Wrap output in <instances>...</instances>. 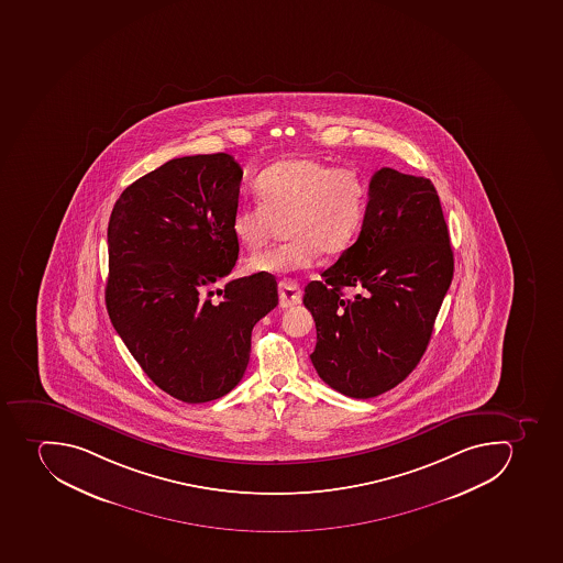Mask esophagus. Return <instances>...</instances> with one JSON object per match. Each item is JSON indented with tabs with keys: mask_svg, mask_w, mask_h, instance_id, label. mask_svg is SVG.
Segmentation results:
<instances>
[{
	"mask_svg": "<svg viewBox=\"0 0 563 563\" xmlns=\"http://www.w3.org/2000/svg\"><path fill=\"white\" fill-rule=\"evenodd\" d=\"M302 292L298 284L294 282H282L279 284V307L288 308L301 302Z\"/></svg>",
	"mask_w": 563,
	"mask_h": 563,
	"instance_id": "34e87169",
	"label": "esophagus"
}]
</instances>
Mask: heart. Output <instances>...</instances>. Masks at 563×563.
<instances>
[{
  "instance_id": "1",
  "label": "heart",
  "mask_w": 563,
  "mask_h": 563,
  "mask_svg": "<svg viewBox=\"0 0 563 563\" xmlns=\"http://www.w3.org/2000/svg\"><path fill=\"white\" fill-rule=\"evenodd\" d=\"M258 198L235 208L232 232L242 247L261 250L278 222L290 241L247 261L256 275H292L310 269L319 253L336 255L351 246L367 213V187L351 167L319 158H288L262 170Z\"/></svg>"
}]
</instances>
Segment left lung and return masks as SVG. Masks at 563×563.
<instances>
[{
    "label": "left lung",
    "mask_w": 563,
    "mask_h": 563,
    "mask_svg": "<svg viewBox=\"0 0 563 563\" xmlns=\"http://www.w3.org/2000/svg\"><path fill=\"white\" fill-rule=\"evenodd\" d=\"M453 269L433 184L390 167L376 170L355 244L305 287L317 330L310 358L322 382L355 399L399 385L424 355ZM345 286L361 292L344 299Z\"/></svg>",
    "instance_id": "8db88e82"
}]
</instances>
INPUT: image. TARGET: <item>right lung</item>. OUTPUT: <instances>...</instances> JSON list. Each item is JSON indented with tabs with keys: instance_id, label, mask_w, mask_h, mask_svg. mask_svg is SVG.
I'll return each mask as SVG.
<instances>
[{
	"instance_id": "obj_1",
	"label": "right lung",
	"mask_w": 563,
	"mask_h": 563,
	"mask_svg": "<svg viewBox=\"0 0 563 563\" xmlns=\"http://www.w3.org/2000/svg\"><path fill=\"white\" fill-rule=\"evenodd\" d=\"M241 180L228 153L173 158L126 187L110 213V321L147 378L192 405L241 382L251 331L278 305L273 275L213 290L239 258Z\"/></svg>"
}]
</instances>
